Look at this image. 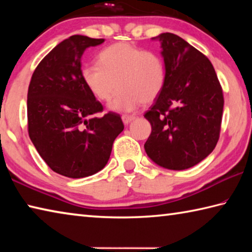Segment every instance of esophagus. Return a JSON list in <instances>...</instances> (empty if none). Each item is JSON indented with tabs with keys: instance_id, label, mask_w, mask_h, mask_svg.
<instances>
[{
	"instance_id": "obj_1",
	"label": "esophagus",
	"mask_w": 252,
	"mask_h": 252,
	"mask_svg": "<svg viewBox=\"0 0 252 252\" xmlns=\"http://www.w3.org/2000/svg\"><path fill=\"white\" fill-rule=\"evenodd\" d=\"M134 116H129V114H123L122 116V121H123V123H125V125H129V123L132 121V120H134Z\"/></svg>"
}]
</instances>
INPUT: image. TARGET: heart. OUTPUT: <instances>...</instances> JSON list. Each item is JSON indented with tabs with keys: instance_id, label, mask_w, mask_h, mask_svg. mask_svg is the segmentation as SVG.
Returning <instances> with one entry per match:
<instances>
[{
	"instance_id": "obj_1",
	"label": "heart",
	"mask_w": 252,
	"mask_h": 252,
	"mask_svg": "<svg viewBox=\"0 0 252 252\" xmlns=\"http://www.w3.org/2000/svg\"><path fill=\"white\" fill-rule=\"evenodd\" d=\"M85 87L96 99L109 101L114 111H132L142 103H152L163 90L165 65L163 59L153 51L143 50L129 42H119L103 49L99 64L81 69Z\"/></svg>"
}]
</instances>
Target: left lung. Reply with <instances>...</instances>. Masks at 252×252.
<instances>
[{
  "label": "left lung",
  "mask_w": 252,
  "mask_h": 252,
  "mask_svg": "<svg viewBox=\"0 0 252 252\" xmlns=\"http://www.w3.org/2000/svg\"><path fill=\"white\" fill-rule=\"evenodd\" d=\"M165 83L144 114L151 134L147 155L161 167L185 170L198 164L216 148L223 111L222 88L210 60L182 37L162 33Z\"/></svg>",
  "instance_id": "obj_1"
}]
</instances>
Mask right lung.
<instances>
[{
  "instance_id": "obj_1",
  "label": "right lung",
  "mask_w": 252,
  "mask_h": 252,
  "mask_svg": "<svg viewBox=\"0 0 252 252\" xmlns=\"http://www.w3.org/2000/svg\"><path fill=\"white\" fill-rule=\"evenodd\" d=\"M104 39L72 35L42 59L28 91V131L51 170L67 178L92 176L108 163L117 136L125 129L120 114L109 111L81 78L85 49Z\"/></svg>"
}]
</instances>
